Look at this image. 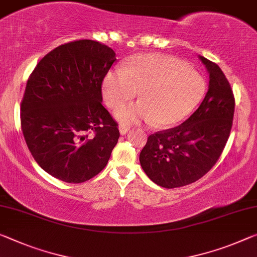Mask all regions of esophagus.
I'll list each match as a JSON object with an SVG mask.
<instances>
[{
  "label": "esophagus",
  "instance_id": "obj_1",
  "mask_svg": "<svg viewBox=\"0 0 257 257\" xmlns=\"http://www.w3.org/2000/svg\"><path fill=\"white\" fill-rule=\"evenodd\" d=\"M128 131H130L128 126H126V125H124V124H120V125H119V132H120L121 136H124V134H126Z\"/></svg>",
  "mask_w": 257,
  "mask_h": 257
}]
</instances>
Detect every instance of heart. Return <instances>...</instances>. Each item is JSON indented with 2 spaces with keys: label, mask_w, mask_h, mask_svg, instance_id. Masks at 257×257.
Returning <instances> with one entry per match:
<instances>
[{
  "label": "heart",
  "mask_w": 257,
  "mask_h": 257,
  "mask_svg": "<svg viewBox=\"0 0 257 257\" xmlns=\"http://www.w3.org/2000/svg\"><path fill=\"white\" fill-rule=\"evenodd\" d=\"M103 96L116 109L139 94L141 101L124 105L115 116L121 123L151 121L171 126L187 117L204 92L203 78L177 58L161 54L136 56L123 68L109 71L102 82Z\"/></svg>",
  "instance_id": "heart-1"
}]
</instances>
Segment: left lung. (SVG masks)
Returning a JSON list of instances; mask_svg holds the SVG:
<instances>
[{"label":"left lung","mask_w":257,"mask_h":257,"mask_svg":"<svg viewBox=\"0 0 257 257\" xmlns=\"http://www.w3.org/2000/svg\"><path fill=\"white\" fill-rule=\"evenodd\" d=\"M209 74L202 103L177 127L148 137L140 153V164L154 183L164 188L186 186L214 167L230 137L234 96L223 71L199 56Z\"/></svg>","instance_id":"obj_1"}]
</instances>
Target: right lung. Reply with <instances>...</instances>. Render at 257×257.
I'll return each instance as SVG.
<instances>
[{
  "mask_svg": "<svg viewBox=\"0 0 257 257\" xmlns=\"http://www.w3.org/2000/svg\"><path fill=\"white\" fill-rule=\"evenodd\" d=\"M116 61L108 46L77 40L38 63L22 101V131L35 162L70 184L89 180L108 163L118 124L102 105L101 86Z\"/></svg>",
  "mask_w": 257,
  "mask_h": 257,
  "instance_id": "right-lung-1",
  "label": "right lung"
}]
</instances>
